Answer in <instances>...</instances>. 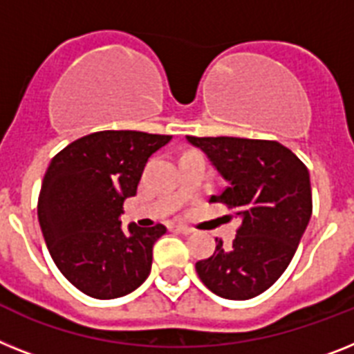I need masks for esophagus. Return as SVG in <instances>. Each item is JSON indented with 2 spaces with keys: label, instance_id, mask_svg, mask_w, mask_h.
<instances>
[{
  "label": "esophagus",
  "instance_id": "esophagus-1",
  "mask_svg": "<svg viewBox=\"0 0 354 354\" xmlns=\"http://www.w3.org/2000/svg\"><path fill=\"white\" fill-rule=\"evenodd\" d=\"M174 230H176V232H180V234H191L192 230L189 227H183V225H178V227H174Z\"/></svg>",
  "mask_w": 354,
  "mask_h": 354
}]
</instances>
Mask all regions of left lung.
<instances>
[{"label": "left lung", "mask_w": 354, "mask_h": 354, "mask_svg": "<svg viewBox=\"0 0 354 354\" xmlns=\"http://www.w3.org/2000/svg\"><path fill=\"white\" fill-rule=\"evenodd\" d=\"M225 178L210 201L225 203L241 219L230 246L216 239L196 272L210 292L246 301L266 292L288 268L311 218L310 172L283 144L236 136H187Z\"/></svg>", "instance_id": "1"}]
</instances>
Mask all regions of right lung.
I'll use <instances>...</instances> for the list:
<instances>
[{"instance_id":"add662e5","label":"right lung","mask_w":354,"mask_h":354,"mask_svg":"<svg viewBox=\"0 0 354 354\" xmlns=\"http://www.w3.org/2000/svg\"><path fill=\"white\" fill-rule=\"evenodd\" d=\"M171 135L99 131L71 142L50 162L37 216L53 263L77 290L117 299L149 277L163 225L122 228L124 201L136 194L145 163Z\"/></svg>"}]
</instances>
